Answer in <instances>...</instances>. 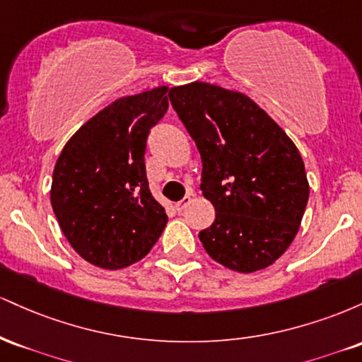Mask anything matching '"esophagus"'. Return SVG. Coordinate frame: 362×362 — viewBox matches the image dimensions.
I'll return each instance as SVG.
<instances>
[{"instance_id":"esophagus-1","label":"esophagus","mask_w":362,"mask_h":362,"mask_svg":"<svg viewBox=\"0 0 362 362\" xmlns=\"http://www.w3.org/2000/svg\"><path fill=\"white\" fill-rule=\"evenodd\" d=\"M190 201H192V199H190V195H185V197L182 199V201H178V202H177V204H175V209L178 211V213H182V211H184L185 207L190 204Z\"/></svg>"}]
</instances>
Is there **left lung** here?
Wrapping results in <instances>:
<instances>
[{
    "instance_id": "1",
    "label": "left lung",
    "mask_w": 362,
    "mask_h": 362,
    "mask_svg": "<svg viewBox=\"0 0 362 362\" xmlns=\"http://www.w3.org/2000/svg\"><path fill=\"white\" fill-rule=\"evenodd\" d=\"M168 97L201 153V190L216 211L199 233L202 247L231 271L269 267L293 243L308 202L300 151L240 91L194 81Z\"/></svg>"
}]
</instances>
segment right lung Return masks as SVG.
I'll list each match as a JSON object with an SVG mask.
<instances>
[{
    "label": "right lung",
    "instance_id": "1",
    "mask_svg": "<svg viewBox=\"0 0 362 362\" xmlns=\"http://www.w3.org/2000/svg\"><path fill=\"white\" fill-rule=\"evenodd\" d=\"M167 86L112 102L74 132L52 173L51 204L74 252L124 269L148 255L168 216L149 192L148 134L168 110Z\"/></svg>",
    "mask_w": 362,
    "mask_h": 362
}]
</instances>
